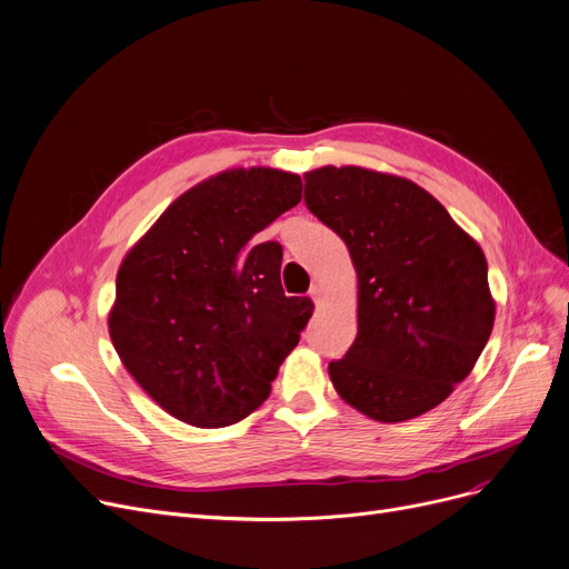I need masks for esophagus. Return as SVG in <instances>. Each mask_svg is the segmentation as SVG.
Returning a JSON list of instances; mask_svg holds the SVG:
<instances>
[{
    "instance_id": "34e87169",
    "label": "esophagus",
    "mask_w": 569,
    "mask_h": 569,
    "mask_svg": "<svg viewBox=\"0 0 569 569\" xmlns=\"http://www.w3.org/2000/svg\"><path fill=\"white\" fill-rule=\"evenodd\" d=\"M308 293H310V299H312V301H315V303H317V306H319V303H321V301H323V289H321V287H319V284H312V287H310V291H308Z\"/></svg>"
}]
</instances>
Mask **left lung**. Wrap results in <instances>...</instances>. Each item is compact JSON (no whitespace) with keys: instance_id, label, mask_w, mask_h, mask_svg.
<instances>
[{"instance_id":"obj_1","label":"left lung","mask_w":569,"mask_h":569,"mask_svg":"<svg viewBox=\"0 0 569 569\" xmlns=\"http://www.w3.org/2000/svg\"><path fill=\"white\" fill-rule=\"evenodd\" d=\"M303 178L306 206L345 240L359 282L357 338L329 363L338 396L382 423L438 408L493 331L479 242L408 178L363 167Z\"/></svg>"}]
</instances>
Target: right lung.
<instances>
[{
	"mask_svg": "<svg viewBox=\"0 0 569 569\" xmlns=\"http://www.w3.org/2000/svg\"><path fill=\"white\" fill-rule=\"evenodd\" d=\"M301 192L289 171H222L180 194L124 254L108 333L171 417L197 428L246 419L299 345L315 306L284 296L282 248L254 236Z\"/></svg>",
	"mask_w": 569,
	"mask_h": 569,
	"instance_id": "add662e5",
	"label": "right lung"
}]
</instances>
